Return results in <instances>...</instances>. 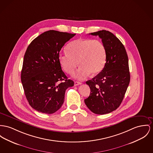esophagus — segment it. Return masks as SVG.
Masks as SVG:
<instances>
[{"label": "esophagus", "instance_id": "obj_1", "mask_svg": "<svg viewBox=\"0 0 153 153\" xmlns=\"http://www.w3.org/2000/svg\"><path fill=\"white\" fill-rule=\"evenodd\" d=\"M81 82H79L75 81L74 82V85L75 86H78V85H81Z\"/></svg>", "mask_w": 153, "mask_h": 153}]
</instances>
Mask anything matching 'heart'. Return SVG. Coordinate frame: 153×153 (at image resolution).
<instances>
[{
  "instance_id": "obj_1",
  "label": "heart",
  "mask_w": 153,
  "mask_h": 153,
  "mask_svg": "<svg viewBox=\"0 0 153 153\" xmlns=\"http://www.w3.org/2000/svg\"><path fill=\"white\" fill-rule=\"evenodd\" d=\"M67 51L61 52L59 60L63 70L72 74L78 67L79 68L73 76L78 80H83L91 74L96 75L104 68L107 52L102 41L92 39H78L67 46Z\"/></svg>"
}]
</instances>
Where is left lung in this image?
I'll return each instance as SVG.
<instances>
[{"label":"left lung","instance_id":"1","mask_svg":"<svg viewBox=\"0 0 153 153\" xmlns=\"http://www.w3.org/2000/svg\"><path fill=\"white\" fill-rule=\"evenodd\" d=\"M89 34L102 39L107 59L102 71L86 82L91 94L84 102L92 112L102 115L115 110L123 99L130 82L128 57L121 42L111 32L102 30Z\"/></svg>","mask_w":153,"mask_h":153}]
</instances>
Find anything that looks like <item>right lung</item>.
<instances>
[{
    "label": "right lung",
    "mask_w": 153,
    "mask_h": 153,
    "mask_svg": "<svg viewBox=\"0 0 153 153\" xmlns=\"http://www.w3.org/2000/svg\"><path fill=\"white\" fill-rule=\"evenodd\" d=\"M75 35L46 31L31 42L25 51L21 79L26 98L38 112L53 114L61 108L66 89L74 86L61 70L59 52Z\"/></svg>",
    "instance_id": "right-lung-1"
}]
</instances>
